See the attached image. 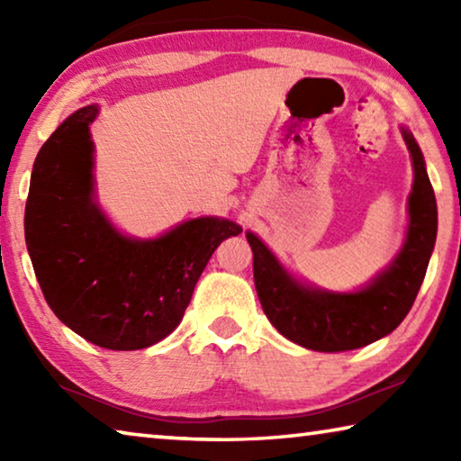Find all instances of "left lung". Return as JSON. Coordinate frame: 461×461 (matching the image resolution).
Segmentation results:
<instances>
[{
	"mask_svg": "<svg viewBox=\"0 0 461 461\" xmlns=\"http://www.w3.org/2000/svg\"><path fill=\"white\" fill-rule=\"evenodd\" d=\"M402 136L415 168L407 241L390 268L364 291L335 294L301 286L254 233H246L254 252V285L260 305L286 339L317 352H346L394 331L411 311L435 246L437 203L420 148L407 130Z\"/></svg>",
	"mask_w": 461,
	"mask_h": 461,
	"instance_id": "left-lung-1",
	"label": "left lung"
}]
</instances>
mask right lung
I'll list each match as a JSON object with an SVG mask.
<instances>
[{
    "mask_svg": "<svg viewBox=\"0 0 461 461\" xmlns=\"http://www.w3.org/2000/svg\"><path fill=\"white\" fill-rule=\"evenodd\" d=\"M97 105L75 112L36 156L26 203V244L38 285L62 323L105 349H142L181 323L215 248L240 225L201 217L167 236H120L93 203Z\"/></svg>",
    "mask_w": 461,
    "mask_h": 461,
    "instance_id": "1",
    "label": "right lung"
}]
</instances>
